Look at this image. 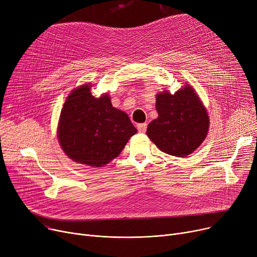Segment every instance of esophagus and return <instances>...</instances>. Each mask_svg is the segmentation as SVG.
<instances>
[{
    "instance_id": "obj_1",
    "label": "esophagus",
    "mask_w": 257,
    "mask_h": 257,
    "mask_svg": "<svg viewBox=\"0 0 257 257\" xmlns=\"http://www.w3.org/2000/svg\"><path fill=\"white\" fill-rule=\"evenodd\" d=\"M138 130H139L141 133L146 132V130H147V124H146V123L138 124Z\"/></svg>"
}]
</instances>
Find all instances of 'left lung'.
Here are the masks:
<instances>
[{
	"mask_svg": "<svg viewBox=\"0 0 257 257\" xmlns=\"http://www.w3.org/2000/svg\"><path fill=\"white\" fill-rule=\"evenodd\" d=\"M157 118L148 125L147 136L160 151L186 157L207 137L209 116L195 88L184 83L174 94L164 90L156 94Z\"/></svg>",
	"mask_w": 257,
	"mask_h": 257,
	"instance_id": "obj_1",
	"label": "left lung"
}]
</instances>
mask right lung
Instances as JSON below:
<instances>
[{"instance_id": "add662e5", "label": "right lung", "mask_w": 257, "mask_h": 257, "mask_svg": "<svg viewBox=\"0 0 257 257\" xmlns=\"http://www.w3.org/2000/svg\"><path fill=\"white\" fill-rule=\"evenodd\" d=\"M90 88V83L82 84L66 97L57 138L70 159L100 168L116 158L138 130L126 112L112 106L109 93L96 98Z\"/></svg>"}]
</instances>
